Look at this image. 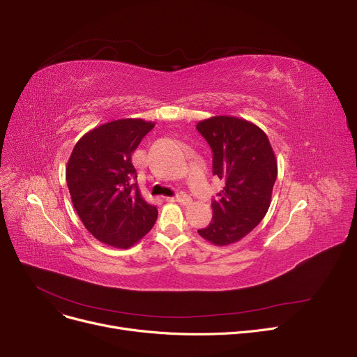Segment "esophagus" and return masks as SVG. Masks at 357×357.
I'll list each match as a JSON object with an SVG mask.
<instances>
[{
	"mask_svg": "<svg viewBox=\"0 0 357 357\" xmlns=\"http://www.w3.org/2000/svg\"><path fill=\"white\" fill-rule=\"evenodd\" d=\"M167 201H174V202H181V204H183V205H190L192 201H191V198L190 197H186V195H176V197H167L166 198Z\"/></svg>",
	"mask_w": 357,
	"mask_h": 357,
	"instance_id": "34e87169",
	"label": "esophagus"
}]
</instances>
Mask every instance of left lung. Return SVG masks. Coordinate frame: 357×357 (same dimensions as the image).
Segmentation results:
<instances>
[{
  "instance_id": "left-lung-1",
  "label": "left lung",
  "mask_w": 357,
  "mask_h": 357,
  "mask_svg": "<svg viewBox=\"0 0 357 357\" xmlns=\"http://www.w3.org/2000/svg\"><path fill=\"white\" fill-rule=\"evenodd\" d=\"M197 130L213 150V174L226 186L213 201V220L198 234L215 246L248 236L269 210L278 162L266 133L233 116L198 121Z\"/></svg>"
}]
</instances>
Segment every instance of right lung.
Masks as SVG:
<instances>
[{
  "mask_svg": "<svg viewBox=\"0 0 357 357\" xmlns=\"http://www.w3.org/2000/svg\"><path fill=\"white\" fill-rule=\"evenodd\" d=\"M153 127L143 119L104 123L85 133L69 156L66 182L73 208L107 246L131 248L158 218V208L133 183L137 174L131 163V153Z\"/></svg>",
  "mask_w": 357,
  "mask_h": 357,
  "instance_id": "1",
  "label": "right lung"
}]
</instances>
